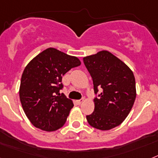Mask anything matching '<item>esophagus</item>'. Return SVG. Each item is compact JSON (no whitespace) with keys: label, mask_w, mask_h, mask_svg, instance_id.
Instances as JSON below:
<instances>
[{"label":"esophagus","mask_w":158,"mask_h":158,"mask_svg":"<svg viewBox=\"0 0 158 158\" xmlns=\"http://www.w3.org/2000/svg\"><path fill=\"white\" fill-rule=\"evenodd\" d=\"M83 102V99H78V100H76L77 104H81Z\"/></svg>","instance_id":"esophagus-1"}]
</instances>
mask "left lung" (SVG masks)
<instances>
[{"label": "left lung", "instance_id": "left-lung-1", "mask_svg": "<svg viewBox=\"0 0 158 158\" xmlns=\"http://www.w3.org/2000/svg\"><path fill=\"white\" fill-rule=\"evenodd\" d=\"M83 63L92 78L96 95L94 112L86 116L88 124L99 130H109L120 125L129 114L136 99L133 73L107 50L84 57Z\"/></svg>", "mask_w": 158, "mask_h": 158}]
</instances>
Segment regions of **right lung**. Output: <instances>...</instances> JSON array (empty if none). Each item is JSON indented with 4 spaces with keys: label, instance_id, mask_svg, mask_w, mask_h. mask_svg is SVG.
<instances>
[{
    "label": "right lung",
    "instance_id": "right-lung-1",
    "mask_svg": "<svg viewBox=\"0 0 158 158\" xmlns=\"http://www.w3.org/2000/svg\"><path fill=\"white\" fill-rule=\"evenodd\" d=\"M80 64L78 58L54 48L43 50L28 63L22 75L19 95L34 126L53 132L64 125L74 104L59 93L63 87L62 78Z\"/></svg>",
    "mask_w": 158,
    "mask_h": 158
}]
</instances>
